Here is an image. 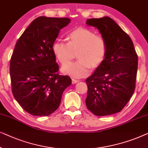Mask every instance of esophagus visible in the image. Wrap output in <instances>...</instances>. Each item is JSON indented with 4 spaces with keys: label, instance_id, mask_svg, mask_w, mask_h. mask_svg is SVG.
<instances>
[{
    "label": "esophagus",
    "instance_id": "1",
    "mask_svg": "<svg viewBox=\"0 0 148 148\" xmlns=\"http://www.w3.org/2000/svg\"><path fill=\"white\" fill-rule=\"evenodd\" d=\"M79 80H76V79H74V78H72V84H76V83L78 82Z\"/></svg>",
    "mask_w": 148,
    "mask_h": 148
}]
</instances>
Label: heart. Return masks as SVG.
Instances as JSON below:
<instances>
[{
    "mask_svg": "<svg viewBox=\"0 0 148 148\" xmlns=\"http://www.w3.org/2000/svg\"><path fill=\"white\" fill-rule=\"evenodd\" d=\"M68 42L57 41L52 45V51L62 64L71 60L77 51L79 60L62 68L64 74L76 78L89 75L91 66L97 68L103 63L107 53V43L101 35H97L92 31L78 28L68 35Z\"/></svg>",
    "mask_w": 148,
    "mask_h": 148,
    "instance_id": "obj_1",
    "label": "heart"
}]
</instances>
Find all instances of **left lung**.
I'll return each mask as SVG.
<instances>
[{
    "label": "left lung",
    "mask_w": 148,
    "mask_h": 148,
    "mask_svg": "<svg viewBox=\"0 0 148 148\" xmlns=\"http://www.w3.org/2000/svg\"><path fill=\"white\" fill-rule=\"evenodd\" d=\"M107 43L105 59L86 78L87 109L97 116L120 112L136 88L138 57L130 37L111 18L87 19Z\"/></svg>",
    "instance_id": "left-lung-1"
}]
</instances>
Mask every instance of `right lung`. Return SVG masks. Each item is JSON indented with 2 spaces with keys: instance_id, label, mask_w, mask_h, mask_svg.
<instances>
[{
  "instance_id": "obj_1",
  "label": "right lung",
  "mask_w": 148,
  "mask_h": 148,
  "mask_svg": "<svg viewBox=\"0 0 148 148\" xmlns=\"http://www.w3.org/2000/svg\"><path fill=\"white\" fill-rule=\"evenodd\" d=\"M69 18L39 16L16 41L10 61L12 92L25 111L48 116L58 109L64 90L72 83L58 74L52 45Z\"/></svg>"
}]
</instances>
